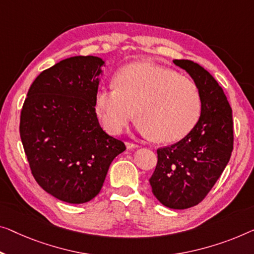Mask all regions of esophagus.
<instances>
[{
  "mask_svg": "<svg viewBox=\"0 0 254 254\" xmlns=\"http://www.w3.org/2000/svg\"><path fill=\"white\" fill-rule=\"evenodd\" d=\"M127 147L128 149H130V148H138L139 145H138V143H134V142H127Z\"/></svg>",
  "mask_w": 254,
  "mask_h": 254,
  "instance_id": "34e87169",
  "label": "esophagus"
}]
</instances>
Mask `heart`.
I'll return each mask as SVG.
<instances>
[{"label": "heart", "mask_w": 254, "mask_h": 254, "mask_svg": "<svg viewBox=\"0 0 254 254\" xmlns=\"http://www.w3.org/2000/svg\"><path fill=\"white\" fill-rule=\"evenodd\" d=\"M114 83L115 88L100 86L93 103L98 119L113 134L121 133L134 113L138 130L160 142L181 140L198 122L202 97L197 84L171 68L133 63L117 71Z\"/></svg>", "instance_id": "heart-1"}]
</instances>
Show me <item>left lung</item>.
I'll return each instance as SVG.
<instances>
[{
    "label": "left lung",
    "mask_w": 254,
    "mask_h": 254,
    "mask_svg": "<svg viewBox=\"0 0 254 254\" xmlns=\"http://www.w3.org/2000/svg\"><path fill=\"white\" fill-rule=\"evenodd\" d=\"M190 75L202 97L198 122L180 141L157 149L151 191L170 209L184 210L205 198L228 164L234 145L233 113L221 86L191 60H173Z\"/></svg>",
    "instance_id": "1"
}]
</instances>
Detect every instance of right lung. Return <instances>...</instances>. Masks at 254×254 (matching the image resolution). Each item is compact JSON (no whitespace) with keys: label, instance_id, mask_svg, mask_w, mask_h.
Wrapping results in <instances>:
<instances>
[{"label":"right lung","instance_id":"right-lung-1","mask_svg":"<svg viewBox=\"0 0 254 254\" xmlns=\"http://www.w3.org/2000/svg\"><path fill=\"white\" fill-rule=\"evenodd\" d=\"M103 65L93 56L62 60L35 78L21 108L19 132L34 179L67 203L96 197L127 148L106 133L94 112Z\"/></svg>","mask_w":254,"mask_h":254}]
</instances>
